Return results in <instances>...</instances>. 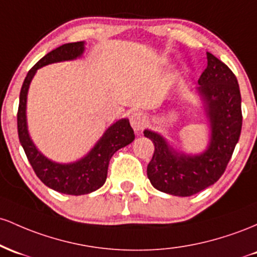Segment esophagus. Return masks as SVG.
Instances as JSON below:
<instances>
[{"label": "esophagus", "instance_id": "esophagus-1", "mask_svg": "<svg viewBox=\"0 0 257 257\" xmlns=\"http://www.w3.org/2000/svg\"><path fill=\"white\" fill-rule=\"evenodd\" d=\"M130 122H131V126L134 127L135 131L140 132L147 123V116L142 111H135L130 116Z\"/></svg>", "mask_w": 257, "mask_h": 257}]
</instances>
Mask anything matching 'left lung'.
Returning a JSON list of instances; mask_svg holds the SVG:
<instances>
[{
    "instance_id": "left-lung-1",
    "label": "left lung",
    "mask_w": 257,
    "mask_h": 257,
    "mask_svg": "<svg viewBox=\"0 0 257 257\" xmlns=\"http://www.w3.org/2000/svg\"><path fill=\"white\" fill-rule=\"evenodd\" d=\"M207 66L194 90L209 125L204 152L188 154L175 148L163 135L144 130L155 147L147 175L155 189L191 197L217 182L230 160L241 131V97L237 77L214 54L206 52Z\"/></svg>"
}]
</instances>
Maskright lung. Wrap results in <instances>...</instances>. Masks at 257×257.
I'll return each instance as SVG.
<instances>
[{
  "label": "right lung",
  "mask_w": 257,
  "mask_h": 257,
  "mask_svg": "<svg viewBox=\"0 0 257 257\" xmlns=\"http://www.w3.org/2000/svg\"><path fill=\"white\" fill-rule=\"evenodd\" d=\"M83 52L85 41L65 43L40 59L29 70L23 82L17 116L20 144L37 177L53 191L69 195L88 194L100 188L106 180L109 160L111 159L114 153L134 142L135 140L134 130L130 126L127 117L119 119L105 130L102 137L85 157L73 163H57L48 159L39 151L31 140L28 130L27 102L29 87L36 71L42 66L53 63L81 58Z\"/></svg>",
  "instance_id": "1"
}]
</instances>
